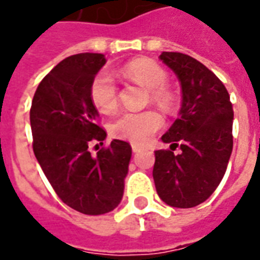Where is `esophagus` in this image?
<instances>
[{
  "mask_svg": "<svg viewBox=\"0 0 260 260\" xmlns=\"http://www.w3.org/2000/svg\"><path fill=\"white\" fill-rule=\"evenodd\" d=\"M132 150H133L134 153H139V151H141V150H143V147H141V146H139V144H132Z\"/></svg>",
  "mask_w": 260,
  "mask_h": 260,
  "instance_id": "obj_1",
  "label": "esophagus"
}]
</instances>
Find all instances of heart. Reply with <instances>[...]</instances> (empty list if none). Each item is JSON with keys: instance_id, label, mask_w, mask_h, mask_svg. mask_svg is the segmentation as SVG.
<instances>
[{"instance_id": "b5f03b06", "label": "heart", "mask_w": 260, "mask_h": 260, "mask_svg": "<svg viewBox=\"0 0 260 260\" xmlns=\"http://www.w3.org/2000/svg\"><path fill=\"white\" fill-rule=\"evenodd\" d=\"M120 76L136 82L139 85L150 89V98L161 106L168 107L173 103V94L170 93L167 83V73L153 59H134L119 68ZM90 100L93 106L99 112L109 114L117 109L119 105V90L116 80L109 71H100L90 83ZM164 124V119L160 113L153 109L143 112L120 113L110 123V133L121 140L133 143H146L151 139L155 132H158Z\"/></svg>"}]
</instances>
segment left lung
Listing matches in <instances>:
<instances>
[{
  "instance_id": "8db88e82",
  "label": "left lung",
  "mask_w": 260,
  "mask_h": 260,
  "mask_svg": "<svg viewBox=\"0 0 260 260\" xmlns=\"http://www.w3.org/2000/svg\"><path fill=\"white\" fill-rule=\"evenodd\" d=\"M160 59L180 80L182 102L180 117L161 137L171 150L154 153V184L167 205L192 208L208 200L226 171L234 109L226 87L201 62L180 52H162Z\"/></svg>"
}]
</instances>
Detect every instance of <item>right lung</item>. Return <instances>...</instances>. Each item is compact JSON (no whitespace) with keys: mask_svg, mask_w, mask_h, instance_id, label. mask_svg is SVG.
Returning a JSON list of instances; mask_svg holds the SVG:
<instances>
[{"mask_svg":"<svg viewBox=\"0 0 260 260\" xmlns=\"http://www.w3.org/2000/svg\"><path fill=\"white\" fill-rule=\"evenodd\" d=\"M105 63L102 53L63 59L38 85L29 112L32 148L44 174L68 207L86 215L119 205L132 158V147L123 140H113L96 155L89 150L106 139L89 94Z\"/></svg>","mask_w":260,"mask_h":260,"instance_id":"obj_1","label":"right lung"}]
</instances>
